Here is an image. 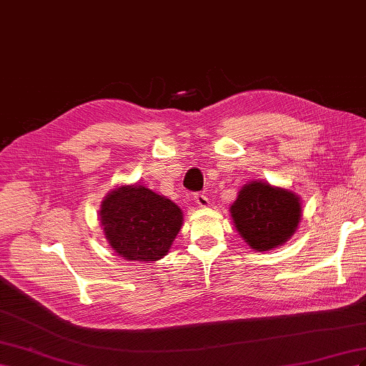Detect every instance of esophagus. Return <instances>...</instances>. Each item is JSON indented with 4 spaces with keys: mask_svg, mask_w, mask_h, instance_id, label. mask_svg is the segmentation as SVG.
<instances>
[{
    "mask_svg": "<svg viewBox=\"0 0 366 366\" xmlns=\"http://www.w3.org/2000/svg\"><path fill=\"white\" fill-rule=\"evenodd\" d=\"M194 201H196V204L199 205V207H202V208H205V207H208V197L204 194V193H196L194 194Z\"/></svg>",
    "mask_w": 366,
    "mask_h": 366,
    "instance_id": "1",
    "label": "esophagus"
}]
</instances>
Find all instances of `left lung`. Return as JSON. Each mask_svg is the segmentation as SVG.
Returning <instances> with one entry per match:
<instances>
[{
	"instance_id": "1",
	"label": "left lung",
	"mask_w": 366,
	"mask_h": 366,
	"mask_svg": "<svg viewBox=\"0 0 366 366\" xmlns=\"http://www.w3.org/2000/svg\"><path fill=\"white\" fill-rule=\"evenodd\" d=\"M229 213L249 248L262 253L284 245L296 233L302 205L293 192L252 181L239 192Z\"/></svg>"
}]
</instances>
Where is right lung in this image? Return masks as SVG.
Here are the masks:
<instances>
[{
  "mask_svg": "<svg viewBox=\"0 0 366 366\" xmlns=\"http://www.w3.org/2000/svg\"><path fill=\"white\" fill-rule=\"evenodd\" d=\"M181 208L144 185H121L101 204L99 222L114 253L125 260L162 259L182 227Z\"/></svg>",
  "mask_w": 366,
  "mask_h": 366,
  "instance_id": "1",
  "label": "right lung"
}]
</instances>
